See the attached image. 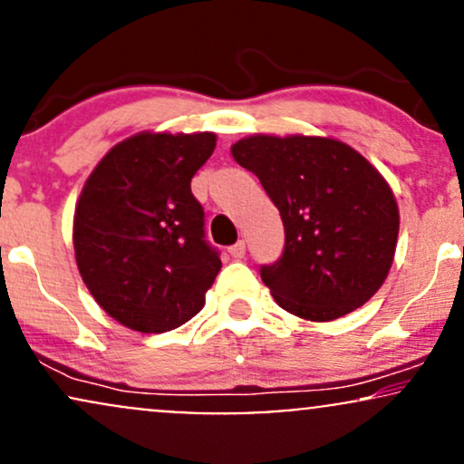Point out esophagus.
Listing matches in <instances>:
<instances>
[{
  "mask_svg": "<svg viewBox=\"0 0 464 464\" xmlns=\"http://www.w3.org/2000/svg\"><path fill=\"white\" fill-rule=\"evenodd\" d=\"M228 255H231L233 259H242L244 255H246V244H244L242 239H239L237 244H233V246L228 248Z\"/></svg>",
  "mask_w": 464,
  "mask_h": 464,
  "instance_id": "obj_1",
  "label": "esophagus"
}]
</instances>
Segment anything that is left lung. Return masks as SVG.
Returning a JSON list of instances; mask_svg holds the SVG:
<instances>
[{
  "mask_svg": "<svg viewBox=\"0 0 464 464\" xmlns=\"http://www.w3.org/2000/svg\"><path fill=\"white\" fill-rule=\"evenodd\" d=\"M231 154L284 220V255L262 266L275 301L314 323L364 305L395 259L399 207L386 179L332 137L250 135Z\"/></svg>",
  "mask_w": 464,
  "mask_h": 464,
  "instance_id": "obj_1",
  "label": "left lung"
}]
</instances>
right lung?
<instances>
[{
	"instance_id": "add662e5",
	"label": "right lung",
	"mask_w": 464,
	"mask_h": 464,
	"mask_svg": "<svg viewBox=\"0 0 464 464\" xmlns=\"http://www.w3.org/2000/svg\"><path fill=\"white\" fill-rule=\"evenodd\" d=\"M214 148V132H137L104 154L80 191V276L98 305L132 332L188 323L220 273V257L205 242V211L191 194Z\"/></svg>"
}]
</instances>
